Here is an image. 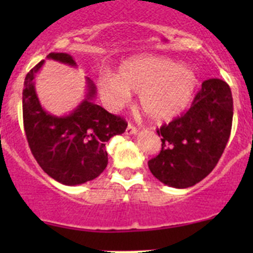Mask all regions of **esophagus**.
<instances>
[{"instance_id": "esophagus-1", "label": "esophagus", "mask_w": 253, "mask_h": 253, "mask_svg": "<svg viewBox=\"0 0 253 253\" xmlns=\"http://www.w3.org/2000/svg\"><path fill=\"white\" fill-rule=\"evenodd\" d=\"M137 131H138V129L135 128L133 124H130V123H129L128 126H126V130H125V134H128V135H133V134H137Z\"/></svg>"}]
</instances>
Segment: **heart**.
I'll list each match as a JSON object with an SVG mask.
<instances>
[{"instance_id": "heart-1", "label": "heart", "mask_w": 253, "mask_h": 253, "mask_svg": "<svg viewBox=\"0 0 253 253\" xmlns=\"http://www.w3.org/2000/svg\"><path fill=\"white\" fill-rule=\"evenodd\" d=\"M105 102L119 109L139 93L143 111L153 120H169L185 110L198 87V75L189 66L157 55L128 59L119 73H102L97 80Z\"/></svg>"}]
</instances>
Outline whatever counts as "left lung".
<instances>
[{"label":"left lung","instance_id":"left-lung-1","mask_svg":"<svg viewBox=\"0 0 253 253\" xmlns=\"http://www.w3.org/2000/svg\"><path fill=\"white\" fill-rule=\"evenodd\" d=\"M233 97L227 82H203L193 105L157 129L162 149L148 161L153 176L171 187L186 189L207 177L222 157L231 135Z\"/></svg>","mask_w":253,"mask_h":253}]
</instances>
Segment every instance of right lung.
<instances>
[{
    "instance_id": "right-lung-1",
    "label": "right lung",
    "mask_w": 253,
    "mask_h": 253,
    "mask_svg": "<svg viewBox=\"0 0 253 253\" xmlns=\"http://www.w3.org/2000/svg\"><path fill=\"white\" fill-rule=\"evenodd\" d=\"M48 59L76 67L72 55L50 53ZM39 62L26 75L22 91L24 129L30 151L51 178L68 186L96 178L107 166L105 144L111 137L123 134L128 123L95 104L96 87L86 78L84 101L68 115L55 116L40 105L35 91V76L43 67Z\"/></svg>"
}]
</instances>
